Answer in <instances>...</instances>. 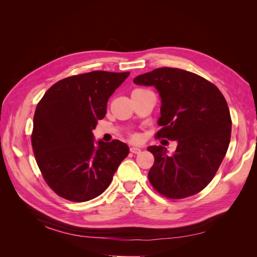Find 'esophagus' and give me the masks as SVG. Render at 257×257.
<instances>
[{
  "label": "esophagus",
  "mask_w": 257,
  "mask_h": 257,
  "mask_svg": "<svg viewBox=\"0 0 257 257\" xmlns=\"http://www.w3.org/2000/svg\"><path fill=\"white\" fill-rule=\"evenodd\" d=\"M130 151L132 153H134V154H138V153H141L142 149H141V148H137V147H132L131 149H130Z\"/></svg>",
  "instance_id": "34e87169"
}]
</instances>
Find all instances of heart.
<instances>
[{
    "mask_svg": "<svg viewBox=\"0 0 257 257\" xmlns=\"http://www.w3.org/2000/svg\"><path fill=\"white\" fill-rule=\"evenodd\" d=\"M142 90H144V89H139V88H137V89H134L133 90V92H138V91H142ZM132 92V93H133ZM132 139H133V141H138L139 139V136L138 135H134L133 137H132Z\"/></svg>",
    "mask_w": 257,
    "mask_h": 257,
    "instance_id": "1",
    "label": "heart"
}]
</instances>
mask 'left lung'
<instances>
[{"mask_svg":"<svg viewBox=\"0 0 257 257\" xmlns=\"http://www.w3.org/2000/svg\"><path fill=\"white\" fill-rule=\"evenodd\" d=\"M153 85L162 98L155 137L177 141L173 155L162 146L148 148L154 164L148 178L161 195L181 199L211 182L227 152L231 119L226 99L215 85L180 68L161 67L134 78Z\"/></svg>","mask_w":257,"mask_h":257,"instance_id":"obj_1","label":"left lung"}]
</instances>
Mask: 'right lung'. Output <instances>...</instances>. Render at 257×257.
Wrapping results in <instances>:
<instances>
[{
	"instance_id": "right-lung-1",
	"label": "right lung",
	"mask_w": 257,
	"mask_h": 257,
	"mask_svg": "<svg viewBox=\"0 0 257 257\" xmlns=\"http://www.w3.org/2000/svg\"><path fill=\"white\" fill-rule=\"evenodd\" d=\"M128 75L94 71L67 77L37 104L31 142L46 183L59 196L76 203L97 197L127 157V145L116 139L95 147L92 130Z\"/></svg>"
}]
</instances>
